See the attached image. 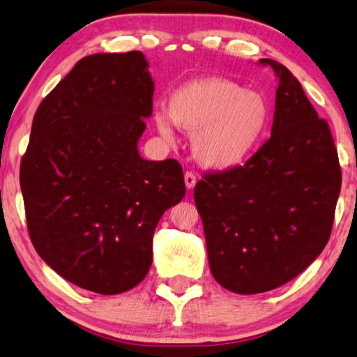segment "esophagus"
<instances>
[{"instance_id": "1", "label": "esophagus", "mask_w": 357, "mask_h": 357, "mask_svg": "<svg viewBox=\"0 0 357 357\" xmlns=\"http://www.w3.org/2000/svg\"><path fill=\"white\" fill-rule=\"evenodd\" d=\"M184 183H185V188L189 190L195 188V183H197V178L192 172H188L184 174Z\"/></svg>"}]
</instances>
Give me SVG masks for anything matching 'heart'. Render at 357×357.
<instances>
[{
  "label": "heart",
  "mask_w": 357,
  "mask_h": 357,
  "mask_svg": "<svg viewBox=\"0 0 357 357\" xmlns=\"http://www.w3.org/2000/svg\"><path fill=\"white\" fill-rule=\"evenodd\" d=\"M167 110L168 115H153L158 132L169 137L173 123L194 132L190 146L195 160L213 172H229L248 162L271 125L266 96L222 77L181 84L168 98Z\"/></svg>",
  "instance_id": "obj_1"
}]
</instances>
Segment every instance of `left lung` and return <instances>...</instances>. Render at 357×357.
Masks as SVG:
<instances>
[{
	"instance_id": "left-lung-1",
	"label": "left lung",
	"mask_w": 357,
	"mask_h": 357,
	"mask_svg": "<svg viewBox=\"0 0 357 357\" xmlns=\"http://www.w3.org/2000/svg\"><path fill=\"white\" fill-rule=\"evenodd\" d=\"M261 63L279 82L271 137L243 167L206 174L194 190L213 278L241 295L278 289L314 261L342 188L327 121L289 68Z\"/></svg>"
}]
</instances>
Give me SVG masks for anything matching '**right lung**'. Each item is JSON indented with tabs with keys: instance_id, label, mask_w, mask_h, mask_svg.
<instances>
[{
	"instance_id": "add662e5",
	"label": "right lung",
	"mask_w": 357,
	"mask_h": 357,
	"mask_svg": "<svg viewBox=\"0 0 357 357\" xmlns=\"http://www.w3.org/2000/svg\"><path fill=\"white\" fill-rule=\"evenodd\" d=\"M152 96L141 51L83 57L43 99L20 163L35 250L63 279L100 295L146 278L158 221L185 194L176 160L149 162L137 151Z\"/></svg>"
}]
</instances>
